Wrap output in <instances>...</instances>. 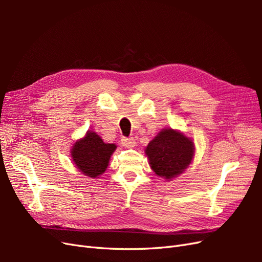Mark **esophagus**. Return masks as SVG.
I'll return each mask as SVG.
<instances>
[{"instance_id": "esophagus-1", "label": "esophagus", "mask_w": 262, "mask_h": 262, "mask_svg": "<svg viewBox=\"0 0 262 262\" xmlns=\"http://www.w3.org/2000/svg\"><path fill=\"white\" fill-rule=\"evenodd\" d=\"M121 144H122L124 147L132 148V147L136 146L137 142H136V140H134L133 138H122V139H121Z\"/></svg>"}]
</instances>
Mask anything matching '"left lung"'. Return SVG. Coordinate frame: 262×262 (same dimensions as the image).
<instances>
[{"instance_id": "left-lung-1", "label": "left lung", "mask_w": 262, "mask_h": 262, "mask_svg": "<svg viewBox=\"0 0 262 262\" xmlns=\"http://www.w3.org/2000/svg\"><path fill=\"white\" fill-rule=\"evenodd\" d=\"M149 166L157 176L170 180L188 168L194 156V144L184 133L164 129L145 148Z\"/></svg>"}]
</instances>
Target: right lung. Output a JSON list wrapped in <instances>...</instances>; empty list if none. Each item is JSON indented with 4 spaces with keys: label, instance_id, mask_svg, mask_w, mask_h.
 <instances>
[{
    "label": "right lung",
    "instance_id": "right-lung-1",
    "mask_svg": "<svg viewBox=\"0 0 262 262\" xmlns=\"http://www.w3.org/2000/svg\"><path fill=\"white\" fill-rule=\"evenodd\" d=\"M116 148V144L105 143L96 132L87 131L83 139L73 144L71 156L76 168L85 176L98 178L106 171Z\"/></svg>",
    "mask_w": 262,
    "mask_h": 262
}]
</instances>
